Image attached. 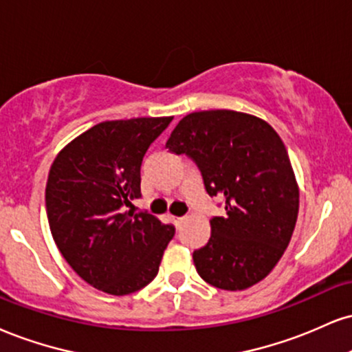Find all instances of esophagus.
Listing matches in <instances>:
<instances>
[{"mask_svg": "<svg viewBox=\"0 0 352 352\" xmlns=\"http://www.w3.org/2000/svg\"><path fill=\"white\" fill-rule=\"evenodd\" d=\"M172 221H173V224H175L177 228H180V226H182V223L185 221V217H173V218H172Z\"/></svg>", "mask_w": 352, "mask_h": 352, "instance_id": "obj_1", "label": "esophagus"}]
</instances>
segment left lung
Masks as SVG:
<instances>
[{"label":"left lung","instance_id":"1","mask_svg":"<svg viewBox=\"0 0 352 352\" xmlns=\"http://www.w3.org/2000/svg\"><path fill=\"white\" fill-rule=\"evenodd\" d=\"M200 168L224 217L210 219L211 236L193 251L197 272L210 285L244 290L267 277L290 243L298 187L280 135L251 114L211 109L187 114L165 144Z\"/></svg>","mask_w":352,"mask_h":352}]
</instances>
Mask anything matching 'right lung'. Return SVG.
I'll return each instance as SVG.
<instances>
[{
  "instance_id": "obj_1",
  "label": "right lung",
  "mask_w": 352,
  "mask_h": 352,
  "mask_svg": "<svg viewBox=\"0 0 352 352\" xmlns=\"http://www.w3.org/2000/svg\"><path fill=\"white\" fill-rule=\"evenodd\" d=\"M172 118L104 121L63 147L50 167L45 208L58 251L85 282L129 295L154 280L172 224L128 211L141 198V165Z\"/></svg>"
}]
</instances>
